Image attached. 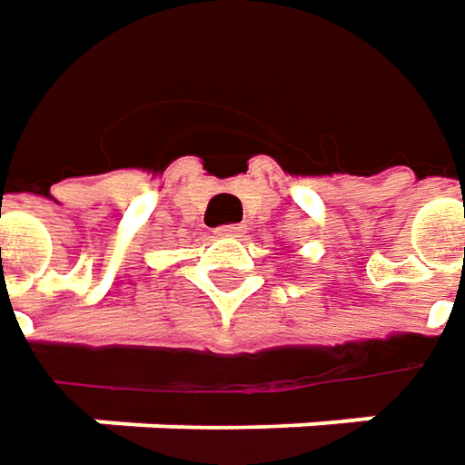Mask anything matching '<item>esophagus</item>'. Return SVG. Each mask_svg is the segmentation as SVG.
<instances>
[{
  "label": "esophagus",
  "mask_w": 465,
  "mask_h": 465,
  "mask_svg": "<svg viewBox=\"0 0 465 465\" xmlns=\"http://www.w3.org/2000/svg\"><path fill=\"white\" fill-rule=\"evenodd\" d=\"M243 227L241 224H224V227H216V235L219 238H241Z\"/></svg>",
  "instance_id": "34e87169"
}]
</instances>
